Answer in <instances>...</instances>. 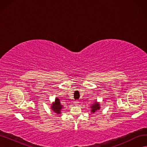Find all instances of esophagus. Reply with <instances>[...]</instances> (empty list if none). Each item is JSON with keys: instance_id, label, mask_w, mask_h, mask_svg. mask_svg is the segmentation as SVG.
I'll use <instances>...</instances> for the list:
<instances>
[{"instance_id": "1", "label": "esophagus", "mask_w": 147, "mask_h": 147, "mask_svg": "<svg viewBox=\"0 0 147 147\" xmlns=\"http://www.w3.org/2000/svg\"><path fill=\"white\" fill-rule=\"evenodd\" d=\"M75 105H78V100H75V102H74V103Z\"/></svg>"}]
</instances>
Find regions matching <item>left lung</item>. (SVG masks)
Instances as JSON below:
<instances>
[{
	"label": "left lung",
	"instance_id": "1",
	"mask_svg": "<svg viewBox=\"0 0 147 147\" xmlns=\"http://www.w3.org/2000/svg\"><path fill=\"white\" fill-rule=\"evenodd\" d=\"M90 107L91 108V113H94L96 112V111H97V110L100 109V104L96 101V102H94V104H92V105H91Z\"/></svg>",
	"mask_w": 147,
	"mask_h": 147
}]
</instances>
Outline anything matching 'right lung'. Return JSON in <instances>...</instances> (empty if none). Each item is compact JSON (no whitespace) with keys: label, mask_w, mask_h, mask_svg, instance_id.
Returning a JSON list of instances; mask_svg holds the SVG:
<instances>
[{"label":"right lung","mask_w":147,"mask_h":147,"mask_svg":"<svg viewBox=\"0 0 147 147\" xmlns=\"http://www.w3.org/2000/svg\"><path fill=\"white\" fill-rule=\"evenodd\" d=\"M51 108L53 110V112H55V113L57 114H61V111L64 108V107L61 104L59 99L56 97L55 101L52 104Z\"/></svg>","instance_id":"right-lung-1"}]
</instances>
